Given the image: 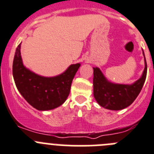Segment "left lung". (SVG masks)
Instances as JSON below:
<instances>
[{"instance_id": "8db88e82", "label": "left lung", "mask_w": 154, "mask_h": 154, "mask_svg": "<svg viewBox=\"0 0 154 154\" xmlns=\"http://www.w3.org/2000/svg\"><path fill=\"white\" fill-rule=\"evenodd\" d=\"M146 72L147 65L145 59V68L142 77L131 85H125L108 82L100 69L94 67V98L101 106L109 110L124 109L130 106L139 95L146 80Z\"/></svg>"}]
</instances>
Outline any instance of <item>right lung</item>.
Returning <instances> with one entry per match:
<instances>
[{
    "mask_svg": "<svg viewBox=\"0 0 154 154\" xmlns=\"http://www.w3.org/2000/svg\"><path fill=\"white\" fill-rule=\"evenodd\" d=\"M80 66V63L70 65L64 73L54 77H41L24 67L20 44L14 58L13 76L19 92L33 107L39 110H52L67 100Z\"/></svg>",
    "mask_w": 154,
    "mask_h": 154,
    "instance_id": "obj_1",
    "label": "right lung"
}]
</instances>
